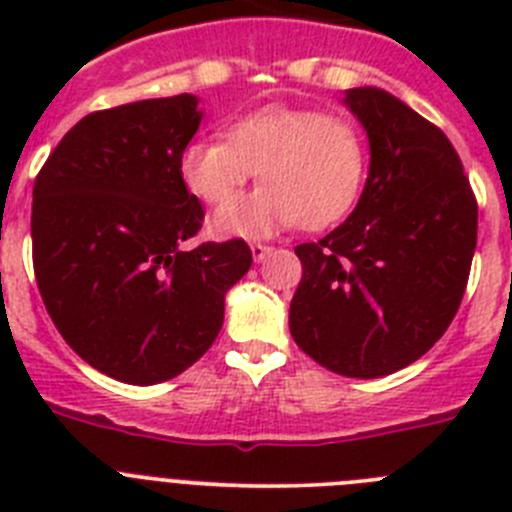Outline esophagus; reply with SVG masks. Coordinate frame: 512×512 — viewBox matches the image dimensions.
Here are the masks:
<instances>
[{"instance_id":"1","label":"esophagus","mask_w":512,"mask_h":512,"mask_svg":"<svg viewBox=\"0 0 512 512\" xmlns=\"http://www.w3.org/2000/svg\"><path fill=\"white\" fill-rule=\"evenodd\" d=\"M269 253H271V246H264V243H251L253 261H264Z\"/></svg>"}]
</instances>
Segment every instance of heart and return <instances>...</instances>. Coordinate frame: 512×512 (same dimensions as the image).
Returning <instances> with one entry per match:
<instances>
[{
    "mask_svg": "<svg viewBox=\"0 0 512 512\" xmlns=\"http://www.w3.org/2000/svg\"><path fill=\"white\" fill-rule=\"evenodd\" d=\"M228 140L200 138L179 156L194 197L227 205L259 173L262 187L212 217L217 235L261 238L300 220L320 230L354 207L364 184V135L351 117L312 107H264L228 125Z\"/></svg>",
    "mask_w": 512,
    "mask_h": 512,
    "instance_id": "1",
    "label": "heart"
}]
</instances>
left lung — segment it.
<instances>
[{
  "instance_id": "1",
  "label": "left lung",
  "mask_w": 512,
  "mask_h": 512,
  "mask_svg": "<svg viewBox=\"0 0 512 512\" xmlns=\"http://www.w3.org/2000/svg\"><path fill=\"white\" fill-rule=\"evenodd\" d=\"M343 104L369 138V176L351 215L300 243L289 333L330 372L377 379L446 333L477 248V200L441 130L377 87Z\"/></svg>"
}]
</instances>
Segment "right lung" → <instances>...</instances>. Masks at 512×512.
<instances>
[{"instance_id": "obj_1", "label": "right lung", "mask_w": 512, "mask_h": 512, "mask_svg": "<svg viewBox=\"0 0 512 512\" xmlns=\"http://www.w3.org/2000/svg\"><path fill=\"white\" fill-rule=\"evenodd\" d=\"M194 94L79 120L33 187V266L45 310L81 359L125 384L174 379L223 328L225 295L251 269L233 238L187 251L202 228L179 156L202 122Z\"/></svg>"}]
</instances>
